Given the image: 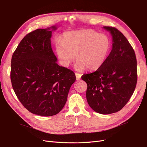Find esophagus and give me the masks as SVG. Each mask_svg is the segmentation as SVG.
Masks as SVG:
<instances>
[{
  "label": "esophagus",
  "instance_id": "34e87169",
  "mask_svg": "<svg viewBox=\"0 0 147 147\" xmlns=\"http://www.w3.org/2000/svg\"><path fill=\"white\" fill-rule=\"evenodd\" d=\"M76 79L77 80H79L81 78V74H79V73H76Z\"/></svg>",
  "mask_w": 147,
  "mask_h": 147
}]
</instances>
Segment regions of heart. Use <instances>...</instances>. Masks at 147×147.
Here are the masks:
<instances>
[{
	"mask_svg": "<svg viewBox=\"0 0 147 147\" xmlns=\"http://www.w3.org/2000/svg\"><path fill=\"white\" fill-rule=\"evenodd\" d=\"M111 46L110 38L105 34L92 30L70 31L56 41L55 51L64 67L72 62L76 55V68L94 71L105 62Z\"/></svg>",
	"mask_w": 147,
	"mask_h": 147,
	"instance_id": "heart-1",
	"label": "heart"
}]
</instances>
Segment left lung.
<instances>
[{"label":"left lung","mask_w":147,"mask_h":147,"mask_svg":"<svg viewBox=\"0 0 147 147\" xmlns=\"http://www.w3.org/2000/svg\"><path fill=\"white\" fill-rule=\"evenodd\" d=\"M112 36V49L96 71L82 76L87 84L86 98L92 109L101 114L120 111L133 94L137 80L135 52L122 33L105 26Z\"/></svg>","instance_id":"1"}]
</instances>
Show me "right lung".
I'll list each match as a JSON object with an SVG mask.
<instances>
[{
	"label": "right lung",
	"mask_w": 147,
	"mask_h": 147,
	"mask_svg": "<svg viewBox=\"0 0 147 147\" xmlns=\"http://www.w3.org/2000/svg\"><path fill=\"white\" fill-rule=\"evenodd\" d=\"M38 29L26 35L12 55L10 78L16 96L26 109L44 117L63 109L74 73L57 63L51 48L52 31Z\"/></svg>",
	"instance_id": "1"
}]
</instances>
